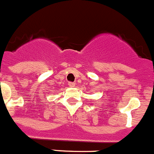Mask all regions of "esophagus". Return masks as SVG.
Masks as SVG:
<instances>
[{"label": "esophagus", "mask_w": 154, "mask_h": 154, "mask_svg": "<svg viewBox=\"0 0 154 154\" xmlns=\"http://www.w3.org/2000/svg\"><path fill=\"white\" fill-rule=\"evenodd\" d=\"M68 85L70 87H75V84L73 82H68Z\"/></svg>", "instance_id": "obj_1"}]
</instances>
